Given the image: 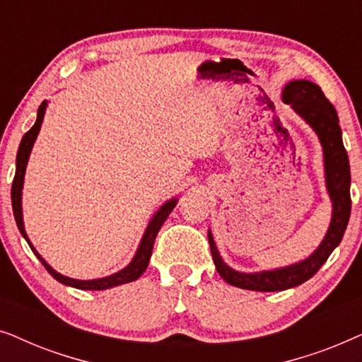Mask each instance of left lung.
<instances>
[{"mask_svg":"<svg viewBox=\"0 0 362 362\" xmlns=\"http://www.w3.org/2000/svg\"><path fill=\"white\" fill-rule=\"evenodd\" d=\"M281 98L313 128L320 138L325 156L326 189L333 202V214H331V222L323 242L308 259L298 264L281 267V269L255 272V274H242L230 269L219 255L211 230L207 232L212 260L219 275L229 285L254 291H280L293 288L310 280L328 260L331 252L339 245L351 216L349 160L344 150L343 138H341L339 118L333 103L325 97L323 90L316 83L310 81L288 82L284 88Z\"/></svg>","mask_w":362,"mask_h":362,"instance_id":"obj_1","label":"left lung"}]
</instances>
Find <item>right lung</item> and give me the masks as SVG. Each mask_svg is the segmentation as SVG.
<instances>
[{"mask_svg": "<svg viewBox=\"0 0 362 362\" xmlns=\"http://www.w3.org/2000/svg\"><path fill=\"white\" fill-rule=\"evenodd\" d=\"M46 107H47V102L44 100L41 103V107L37 108L36 123H34V125L31 127V130H29L28 133H24L21 145H19V150H18V155H16V175H14L13 186H11V202H13L14 219H16L19 232H21L24 239H26L29 247H31V250L34 252V255H36L37 259L41 260L44 269H46L49 274H51L57 281H61L62 285L74 286V288H78V290H107V288H113V286L128 284V281H135L136 279H140V276L143 275V272L146 270L148 262H150V257H151L153 244H155L158 232H160L161 226L165 224L168 216L171 214V211L175 209L177 199H170L168 202H165V204H163L160 209H158L156 214L153 216V219L150 221V224H148V227H146L145 234H143V237H141V242H140V245H138L136 254H135V257H133V260L130 262V264H128L125 269L117 272V274L103 276V279L76 280V279H69V276H64V275L59 274V272L54 270L52 267L49 265L41 255H39V252L34 249V245L31 244V242H29V237L26 234V230H24L23 206H21L24 173H26L28 160H29V155H31L34 141H36L37 133H39V130H41V125H42V120H44V113H46Z\"/></svg>", "mask_w": 362, "mask_h": 362, "instance_id": "1", "label": "right lung"}]
</instances>
